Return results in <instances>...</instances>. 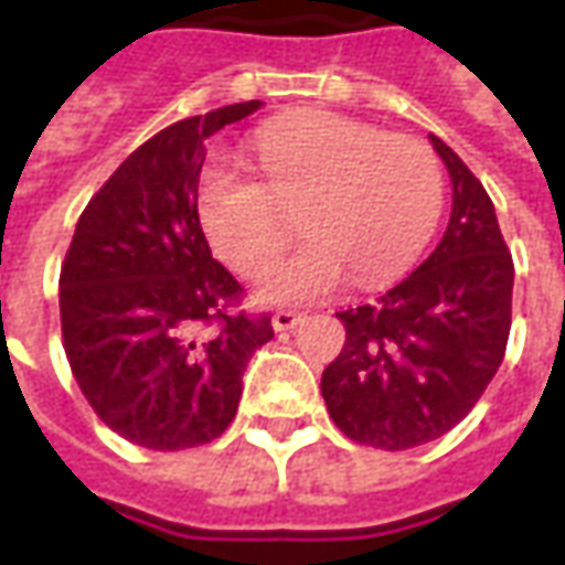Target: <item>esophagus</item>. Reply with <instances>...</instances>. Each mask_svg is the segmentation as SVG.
<instances>
[{
    "mask_svg": "<svg viewBox=\"0 0 565 565\" xmlns=\"http://www.w3.org/2000/svg\"><path fill=\"white\" fill-rule=\"evenodd\" d=\"M299 323H302V315H296V311H275V315H271V330L275 332L294 330Z\"/></svg>",
    "mask_w": 565,
    "mask_h": 565,
    "instance_id": "esophagus-1",
    "label": "esophagus"
}]
</instances>
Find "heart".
<instances>
[{
    "label": "heart",
    "instance_id": "b5f03b06",
    "mask_svg": "<svg viewBox=\"0 0 565 565\" xmlns=\"http://www.w3.org/2000/svg\"><path fill=\"white\" fill-rule=\"evenodd\" d=\"M247 148L263 184L214 160L196 209L217 257L245 275L264 266L254 278L259 302H318L342 287L348 269L356 284H379L436 233L445 172L426 141L335 111H302L263 124ZM294 207L307 238L273 260L286 234L282 211Z\"/></svg>",
    "mask_w": 565,
    "mask_h": 565
}]
</instances>
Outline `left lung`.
<instances>
[{"label": "left lung", "mask_w": 565, "mask_h": 565, "mask_svg": "<svg viewBox=\"0 0 565 565\" xmlns=\"http://www.w3.org/2000/svg\"><path fill=\"white\" fill-rule=\"evenodd\" d=\"M429 141L450 178L448 230L405 281L339 311L348 339L320 379L335 426L381 450L417 448L460 424L511 330L514 266L493 202L445 141Z\"/></svg>", "instance_id": "8db88e82"}]
</instances>
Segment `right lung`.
Returning <instances> with one entry per match:
<instances>
[{
    "mask_svg": "<svg viewBox=\"0 0 565 565\" xmlns=\"http://www.w3.org/2000/svg\"><path fill=\"white\" fill-rule=\"evenodd\" d=\"M235 103L157 132L81 214L60 271L68 366L93 412L150 450L205 445L233 424L269 318L233 315L242 287L202 233L205 139L254 115Z\"/></svg>",
    "mask_w": 565,
    "mask_h": 565,
    "instance_id": "right-lung-1",
    "label": "right lung"
}]
</instances>
